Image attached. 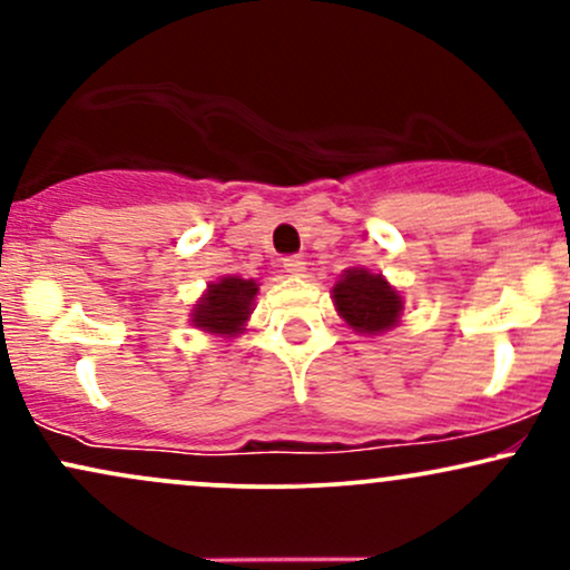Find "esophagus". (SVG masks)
Returning a JSON list of instances; mask_svg holds the SVG:
<instances>
[{"instance_id":"34e87169","label":"esophagus","mask_w":570,"mask_h":570,"mask_svg":"<svg viewBox=\"0 0 570 570\" xmlns=\"http://www.w3.org/2000/svg\"><path fill=\"white\" fill-rule=\"evenodd\" d=\"M284 271L292 273V276H303V271H305L303 257H297V254H292V257H284Z\"/></svg>"}]
</instances>
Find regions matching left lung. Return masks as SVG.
Returning a JSON list of instances; mask_svg holds the SVG:
<instances>
[{
    "label": "left lung",
    "mask_w": 570,
    "mask_h": 570,
    "mask_svg": "<svg viewBox=\"0 0 570 570\" xmlns=\"http://www.w3.org/2000/svg\"><path fill=\"white\" fill-rule=\"evenodd\" d=\"M332 294H335L340 316L364 335L391 330L402 316V297L391 289L383 276H375L364 267L362 271H356V267L345 271Z\"/></svg>",
    "instance_id": "obj_1"
}]
</instances>
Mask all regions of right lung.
<instances>
[{
	"instance_id": "add662e5",
	"label": "right lung",
	"mask_w": 570,
	"mask_h": 570,
	"mask_svg": "<svg viewBox=\"0 0 570 570\" xmlns=\"http://www.w3.org/2000/svg\"><path fill=\"white\" fill-rule=\"evenodd\" d=\"M257 284L254 281L227 276L219 284L208 286V292L200 297V305L195 307L193 322L206 332L217 335H238L244 330V322L252 313Z\"/></svg>"
}]
</instances>
